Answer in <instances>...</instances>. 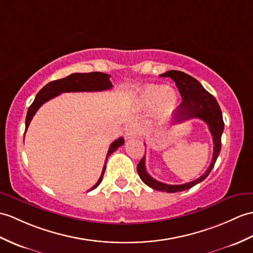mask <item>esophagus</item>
Wrapping results in <instances>:
<instances>
[{
  "label": "esophagus",
  "instance_id": "esophagus-1",
  "mask_svg": "<svg viewBox=\"0 0 253 253\" xmlns=\"http://www.w3.org/2000/svg\"><path fill=\"white\" fill-rule=\"evenodd\" d=\"M141 127L138 124H130L126 128V138L127 139H131V138H136L139 134H141Z\"/></svg>",
  "mask_w": 253,
  "mask_h": 253
}]
</instances>
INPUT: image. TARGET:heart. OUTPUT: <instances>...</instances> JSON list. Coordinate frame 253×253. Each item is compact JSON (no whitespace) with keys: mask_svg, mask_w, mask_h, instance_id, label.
I'll use <instances>...</instances> for the list:
<instances>
[{"mask_svg":"<svg viewBox=\"0 0 253 253\" xmlns=\"http://www.w3.org/2000/svg\"><path fill=\"white\" fill-rule=\"evenodd\" d=\"M138 101L145 109L157 108L158 119L167 121L178 107V95L171 88L160 85H146L138 92Z\"/></svg>","mask_w":253,"mask_h":253,"instance_id":"obj_1","label":"heart"}]
</instances>
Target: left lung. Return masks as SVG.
<instances>
[{
    "label": "left lung",
    "instance_id": "left-lung-1",
    "mask_svg": "<svg viewBox=\"0 0 253 253\" xmlns=\"http://www.w3.org/2000/svg\"><path fill=\"white\" fill-rule=\"evenodd\" d=\"M161 78H170L178 87V90L182 98V102L177 109L178 121L177 123L184 122L191 119H199L204 121L209 127L213 140V155L211 160L210 166L205 171L203 175L198 179L192 182H187L184 184L171 185L166 184L163 182L153 179L148 173L145 169V156L142 157L137 166V171L139 177L144 183L152 187L153 190L167 192V193H175L189 190L194 185L201 183L202 181L206 179L209 173L212 170L214 164L218 158L221 151V137L224 129V122H223L222 112L219 107V103L215 98L209 93L199 82L192 78L191 75L184 72L177 71V70H170V71L161 74Z\"/></svg>",
    "mask_w": 253,
    "mask_h": 253
}]
</instances>
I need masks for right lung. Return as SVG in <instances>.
I'll return each instance as SVG.
<instances>
[{"instance_id": "add662e5", "label": "right lung", "mask_w": 253, "mask_h": 253, "mask_svg": "<svg viewBox=\"0 0 253 253\" xmlns=\"http://www.w3.org/2000/svg\"><path fill=\"white\" fill-rule=\"evenodd\" d=\"M112 88V83L110 81V75L101 73V72H90V73H73L71 75L67 76V78L52 81L50 83L45 85L42 89L39 91V93L35 97L33 103L29 107L28 113L26 117V130L28 126L30 125V122L33 119L34 114L37 113V111L40 109L41 105H43L48 100L57 97L60 95L61 92H70V91H101V90H108ZM26 133V132H25ZM124 144V138L116 139L112 144L110 145L107 158L115 152L117 149ZM105 171V163L102 169L101 175H100L97 183L93 185L89 191L95 190L96 187L101 183L103 174Z\"/></svg>"}]
</instances>
